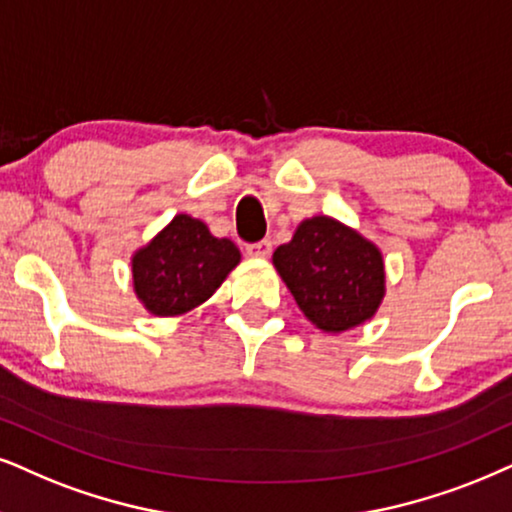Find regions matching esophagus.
Returning a JSON list of instances; mask_svg holds the SVG:
<instances>
[{"mask_svg":"<svg viewBox=\"0 0 512 512\" xmlns=\"http://www.w3.org/2000/svg\"><path fill=\"white\" fill-rule=\"evenodd\" d=\"M269 252H271V241H267V238H264V241H257V243L248 245V255L250 257H260V260H264V257H269Z\"/></svg>","mask_w":512,"mask_h":512,"instance_id":"obj_1","label":"esophagus"}]
</instances>
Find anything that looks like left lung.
<instances>
[{
  "label": "left lung",
  "instance_id": "obj_1",
  "mask_svg": "<svg viewBox=\"0 0 512 512\" xmlns=\"http://www.w3.org/2000/svg\"><path fill=\"white\" fill-rule=\"evenodd\" d=\"M274 267L304 316L326 333L359 326L383 302L380 250L331 217L304 219L293 241L276 248Z\"/></svg>",
  "mask_w": 512,
  "mask_h": 512
}]
</instances>
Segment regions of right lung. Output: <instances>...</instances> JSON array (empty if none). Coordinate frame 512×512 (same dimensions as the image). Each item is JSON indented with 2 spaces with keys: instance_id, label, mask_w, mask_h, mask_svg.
<instances>
[{
  "instance_id": "right-lung-1",
  "label": "right lung",
  "mask_w": 512,
  "mask_h": 512,
  "mask_svg": "<svg viewBox=\"0 0 512 512\" xmlns=\"http://www.w3.org/2000/svg\"><path fill=\"white\" fill-rule=\"evenodd\" d=\"M238 262L241 252L229 238H215L200 219L177 215L134 252V293L155 316L186 314L208 300Z\"/></svg>"
}]
</instances>
